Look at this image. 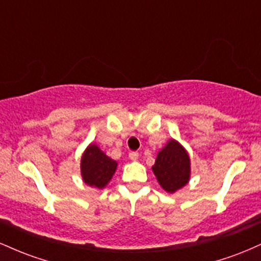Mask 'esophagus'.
Returning <instances> with one entry per match:
<instances>
[{
	"label": "esophagus",
	"instance_id": "1",
	"mask_svg": "<svg viewBox=\"0 0 261 261\" xmlns=\"http://www.w3.org/2000/svg\"><path fill=\"white\" fill-rule=\"evenodd\" d=\"M128 157H130L131 161H137L139 160V152H130Z\"/></svg>",
	"mask_w": 261,
	"mask_h": 261
}]
</instances>
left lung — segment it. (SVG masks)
Listing matches in <instances>:
<instances>
[{
    "label": "left lung",
    "instance_id": "left-lung-1",
    "mask_svg": "<svg viewBox=\"0 0 261 261\" xmlns=\"http://www.w3.org/2000/svg\"><path fill=\"white\" fill-rule=\"evenodd\" d=\"M190 157L188 151L176 140H169L158 152L152 167L155 178L163 190L175 193L190 180Z\"/></svg>",
    "mask_w": 261,
    "mask_h": 261
}]
</instances>
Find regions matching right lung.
Returning a JSON list of instances; mask_svg holds the SVG:
<instances>
[{"mask_svg": "<svg viewBox=\"0 0 261 261\" xmlns=\"http://www.w3.org/2000/svg\"><path fill=\"white\" fill-rule=\"evenodd\" d=\"M118 162L104 153L95 143H91L81 157V175L87 185L104 189L112 180Z\"/></svg>", "mask_w": 261, "mask_h": 261, "instance_id": "right-lung-1", "label": "right lung"}]
</instances>
